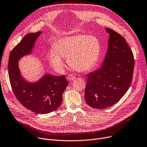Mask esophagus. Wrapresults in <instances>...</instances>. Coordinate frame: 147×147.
<instances>
[{
	"label": "esophagus",
	"mask_w": 147,
	"mask_h": 147,
	"mask_svg": "<svg viewBox=\"0 0 147 147\" xmlns=\"http://www.w3.org/2000/svg\"><path fill=\"white\" fill-rule=\"evenodd\" d=\"M67 79L68 80H73L76 79V76L73 74H69L67 76Z\"/></svg>",
	"instance_id": "1"
}]
</instances>
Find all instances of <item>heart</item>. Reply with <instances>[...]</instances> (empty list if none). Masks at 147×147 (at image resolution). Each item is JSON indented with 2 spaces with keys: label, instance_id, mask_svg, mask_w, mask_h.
<instances>
[{
  "label": "heart",
  "instance_id": "1",
  "mask_svg": "<svg viewBox=\"0 0 147 147\" xmlns=\"http://www.w3.org/2000/svg\"><path fill=\"white\" fill-rule=\"evenodd\" d=\"M101 50L99 39L93 35L78 34L68 36L58 40L55 47L48 54V60L57 71H61L64 65V58L77 71L90 70L98 61Z\"/></svg>",
  "mask_w": 147,
  "mask_h": 147
}]
</instances>
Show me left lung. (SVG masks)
Wrapping results in <instances>:
<instances>
[{"mask_svg":"<svg viewBox=\"0 0 147 147\" xmlns=\"http://www.w3.org/2000/svg\"><path fill=\"white\" fill-rule=\"evenodd\" d=\"M109 34L107 51L99 69L87 74L84 98L95 109L113 106L124 96L132 82L134 58L123 36L106 28Z\"/></svg>","mask_w":147,"mask_h":147,"instance_id":"obj_1","label":"left lung"}]
</instances>
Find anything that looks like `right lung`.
<instances>
[{
  "mask_svg": "<svg viewBox=\"0 0 147 147\" xmlns=\"http://www.w3.org/2000/svg\"><path fill=\"white\" fill-rule=\"evenodd\" d=\"M41 31L26 35L11 51L8 70L12 90L18 101L28 110L46 114L57 110L63 101L62 94L68 84L65 76L46 74L34 83L26 80L21 75L18 61L30 54Z\"/></svg>",
  "mask_w": 147,
  "mask_h": 147,
  "instance_id": "add662e5",
  "label": "right lung"
}]
</instances>
